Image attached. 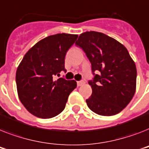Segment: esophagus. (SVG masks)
Listing matches in <instances>:
<instances>
[{
  "label": "esophagus",
  "instance_id": "34e87169",
  "mask_svg": "<svg viewBox=\"0 0 149 149\" xmlns=\"http://www.w3.org/2000/svg\"><path fill=\"white\" fill-rule=\"evenodd\" d=\"M84 83H85L84 81H78V82H77V86H83Z\"/></svg>",
  "mask_w": 149,
  "mask_h": 149
}]
</instances>
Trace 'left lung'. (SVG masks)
Here are the masks:
<instances>
[{"mask_svg":"<svg viewBox=\"0 0 149 149\" xmlns=\"http://www.w3.org/2000/svg\"><path fill=\"white\" fill-rule=\"evenodd\" d=\"M76 45L86 53L95 75L89 82L93 93L86 100L88 107L100 116L118 114L135 93L137 70L134 60L125 46L102 33H83Z\"/></svg>","mask_w":149,"mask_h":149,"instance_id":"left-lung-1","label":"left lung"}]
</instances>
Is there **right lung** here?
I'll return each instance as SVG.
<instances>
[{"label":"right lung","instance_id":"add662e5","mask_svg":"<svg viewBox=\"0 0 149 149\" xmlns=\"http://www.w3.org/2000/svg\"><path fill=\"white\" fill-rule=\"evenodd\" d=\"M78 35L57 33L33 46L16 72L18 97L30 113L49 118L63 112L69 95L77 87L75 80L54 79L64 67L65 56Z\"/></svg>","mask_w":149,"mask_h":149}]
</instances>
